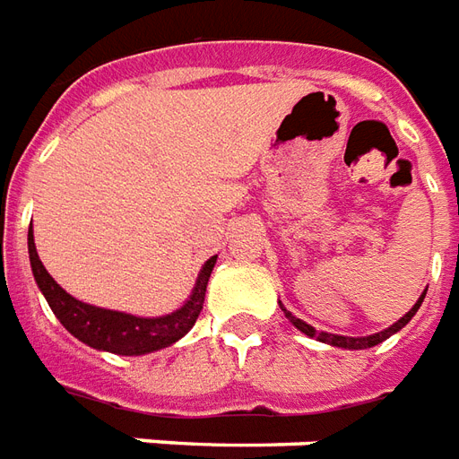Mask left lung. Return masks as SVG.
I'll return each mask as SVG.
<instances>
[{"label": "left lung", "instance_id": "left-lung-1", "mask_svg": "<svg viewBox=\"0 0 459 459\" xmlns=\"http://www.w3.org/2000/svg\"><path fill=\"white\" fill-rule=\"evenodd\" d=\"M423 299H426V291L420 294L419 301L413 304V308H411L409 314L403 316V318H399L396 324L389 325V328H386V331H382V333L368 335V338H348V335H331V333H324V331H316L314 325L304 324L301 318H294V316H291L290 311H287V308H284V307H281V311L287 314V318H290L291 324L297 325V328H299V331H301V333L311 335V338H318V341H321V342H328V345H335V348H348V351H362V348H372V345H377V342L386 341V338H389V335L396 333V331H402L403 325L409 324L411 318H413V314L419 311L420 301H423Z\"/></svg>", "mask_w": 459, "mask_h": 459}]
</instances>
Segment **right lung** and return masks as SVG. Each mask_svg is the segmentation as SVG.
I'll use <instances>...</instances> for the list:
<instances>
[{"label": "right lung", "mask_w": 459, "mask_h": 459, "mask_svg": "<svg viewBox=\"0 0 459 459\" xmlns=\"http://www.w3.org/2000/svg\"><path fill=\"white\" fill-rule=\"evenodd\" d=\"M29 257L33 277L39 281V290L43 291V297L48 301V307L53 308V314L57 316V321L65 325L74 338L87 342L90 348L117 352V355H145V352L160 351V348H168L175 341H179L202 314L206 284H209L213 264H216V255L206 260L192 297L175 314L160 316V318H138V316L121 314V311L91 307V304H84V301L70 297L39 260L30 229Z\"/></svg>", "instance_id": "obj_1"}]
</instances>
